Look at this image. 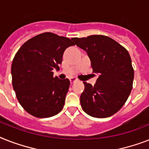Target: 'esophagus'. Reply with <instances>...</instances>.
<instances>
[{"label":"esophagus","mask_w":149,"mask_h":149,"mask_svg":"<svg viewBox=\"0 0 149 149\" xmlns=\"http://www.w3.org/2000/svg\"><path fill=\"white\" fill-rule=\"evenodd\" d=\"M70 83H75V82H77V78H74V77H72V78L70 79Z\"/></svg>","instance_id":"obj_1"}]
</instances>
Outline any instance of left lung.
I'll list each match as a JSON object with an SVG mask.
<instances>
[{
  "instance_id": "left-lung-1",
  "label": "left lung",
  "mask_w": 149,
  "mask_h": 149,
  "mask_svg": "<svg viewBox=\"0 0 149 149\" xmlns=\"http://www.w3.org/2000/svg\"><path fill=\"white\" fill-rule=\"evenodd\" d=\"M72 40L86 52L93 71L99 74L94 86L83 82L85 89L80 95L83 111L95 118L111 116L123 107L132 89L134 70L129 52L103 35Z\"/></svg>"
}]
</instances>
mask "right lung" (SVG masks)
<instances>
[{
  "mask_svg": "<svg viewBox=\"0 0 149 149\" xmlns=\"http://www.w3.org/2000/svg\"><path fill=\"white\" fill-rule=\"evenodd\" d=\"M75 43L67 37L43 33L28 40L17 52L11 66L12 84L23 108L37 118L58 114L70 82L54 77L65 49Z\"/></svg>",
  "mask_w": 149,
  "mask_h": 149,
  "instance_id": "right-lung-1",
  "label": "right lung"
}]
</instances>
